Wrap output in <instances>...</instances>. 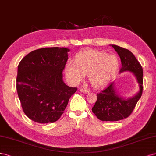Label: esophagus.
<instances>
[{
  "instance_id": "1",
  "label": "esophagus",
  "mask_w": 156,
  "mask_h": 156,
  "mask_svg": "<svg viewBox=\"0 0 156 156\" xmlns=\"http://www.w3.org/2000/svg\"><path fill=\"white\" fill-rule=\"evenodd\" d=\"M80 91L83 93H88L89 92V90H87V89H81V88L80 89Z\"/></svg>"
}]
</instances>
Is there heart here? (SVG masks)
Listing matches in <instances>:
<instances>
[{"label": "heart", "instance_id": "obj_1", "mask_svg": "<svg viewBox=\"0 0 156 156\" xmlns=\"http://www.w3.org/2000/svg\"><path fill=\"white\" fill-rule=\"evenodd\" d=\"M76 63L69 60L65 67V74L72 84H78L88 74L89 82L94 87L105 86L118 67L116 56L104 52L89 49L76 56Z\"/></svg>", "mask_w": 156, "mask_h": 156}]
</instances>
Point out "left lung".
<instances>
[{
    "label": "left lung",
    "instance_id": "8db88e82",
    "mask_svg": "<svg viewBox=\"0 0 156 156\" xmlns=\"http://www.w3.org/2000/svg\"><path fill=\"white\" fill-rule=\"evenodd\" d=\"M121 60L120 73L130 71L133 73L139 85V91L132 98L125 99L120 97L115 88L114 82L109 83L97 94V100L92 112L102 121H118L128 117L132 113L143 93V72L141 65L129 50L112 44Z\"/></svg>",
    "mask_w": 156,
    "mask_h": 156
}]
</instances>
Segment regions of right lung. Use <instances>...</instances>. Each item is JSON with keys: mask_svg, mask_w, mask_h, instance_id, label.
Listing matches in <instances>:
<instances>
[{"mask_svg": "<svg viewBox=\"0 0 156 156\" xmlns=\"http://www.w3.org/2000/svg\"><path fill=\"white\" fill-rule=\"evenodd\" d=\"M69 48H42L30 52L18 65L17 91L25 115L33 121L52 123L62 116L77 91L63 81Z\"/></svg>", "mask_w": 156, "mask_h": 156, "instance_id": "right-lung-1", "label": "right lung"}]
</instances>
